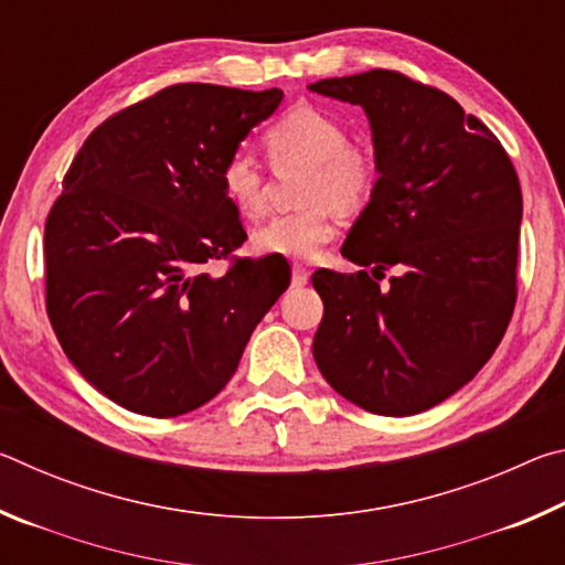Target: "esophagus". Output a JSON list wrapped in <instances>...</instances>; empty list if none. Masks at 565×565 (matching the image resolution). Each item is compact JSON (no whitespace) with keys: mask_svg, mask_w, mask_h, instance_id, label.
I'll return each instance as SVG.
<instances>
[{"mask_svg":"<svg viewBox=\"0 0 565 565\" xmlns=\"http://www.w3.org/2000/svg\"><path fill=\"white\" fill-rule=\"evenodd\" d=\"M309 269H306V266H301V264H294V271H291V284L294 286H306L309 284Z\"/></svg>","mask_w":565,"mask_h":565,"instance_id":"obj_1","label":"esophagus"}]
</instances>
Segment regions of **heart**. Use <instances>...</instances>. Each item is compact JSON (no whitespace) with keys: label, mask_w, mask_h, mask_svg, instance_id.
<instances>
[{"label":"heart","mask_w":565,"mask_h":565,"mask_svg":"<svg viewBox=\"0 0 565 565\" xmlns=\"http://www.w3.org/2000/svg\"><path fill=\"white\" fill-rule=\"evenodd\" d=\"M274 167H306L299 212L274 216L254 232V246L266 254L309 259L337 236V212L359 214L379 186L374 151L351 145L349 129L333 114L294 107L264 131ZM218 184L238 214L262 216L266 206L264 171L248 151L236 149L218 169Z\"/></svg>","instance_id":"1"}]
</instances>
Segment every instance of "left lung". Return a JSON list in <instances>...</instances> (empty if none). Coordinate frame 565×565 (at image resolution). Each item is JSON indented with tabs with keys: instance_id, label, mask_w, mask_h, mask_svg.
<instances>
[{
	"instance_id": "left-lung-1",
	"label": "left lung",
	"mask_w": 565,
	"mask_h": 565,
	"mask_svg": "<svg viewBox=\"0 0 565 565\" xmlns=\"http://www.w3.org/2000/svg\"><path fill=\"white\" fill-rule=\"evenodd\" d=\"M309 89L361 104L381 174L341 246L349 262L374 269L311 276L323 301L313 359L351 404L418 414L468 384L509 329L519 174L483 121L406 74L371 70Z\"/></svg>"
}]
</instances>
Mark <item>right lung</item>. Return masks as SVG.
Returning <instances> with one entry per match:
<instances>
[{
	"label": "right lung",
	"mask_w": 565,
	"mask_h": 565,
	"mask_svg": "<svg viewBox=\"0 0 565 565\" xmlns=\"http://www.w3.org/2000/svg\"><path fill=\"white\" fill-rule=\"evenodd\" d=\"M281 99L171 84L102 121L66 169L44 224L46 313L66 359L114 404L171 418L212 401L289 289L284 256H234L246 232L218 184Z\"/></svg>",
	"instance_id": "add662e5"
}]
</instances>
